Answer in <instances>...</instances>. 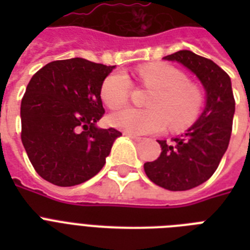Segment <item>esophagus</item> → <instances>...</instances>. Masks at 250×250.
<instances>
[{
  "mask_svg": "<svg viewBox=\"0 0 250 250\" xmlns=\"http://www.w3.org/2000/svg\"><path fill=\"white\" fill-rule=\"evenodd\" d=\"M123 135H125V136L131 137V139H133L135 141H141V137L136 136V135H132V133H128V132H125Z\"/></svg>",
  "mask_w": 250,
  "mask_h": 250,
  "instance_id": "obj_1",
  "label": "esophagus"
}]
</instances>
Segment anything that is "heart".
<instances>
[{"mask_svg":"<svg viewBox=\"0 0 250 250\" xmlns=\"http://www.w3.org/2000/svg\"><path fill=\"white\" fill-rule=\"evenodd\" d=\"M143 84L154 89L148 110L125 109L110 117V123L132 135L162 132L170 122L171 129L180 131L192 125L204 101L201 89L187 82V76L174 66L165 63L145 64L137 71ZM131 80L125 72H113L101 85V98L109 109L125 105L131 93Z\"/></svg>","mask_w":250,"mask_h":250,"instance_id":"heart-1","label":"heart"}]
</instances>
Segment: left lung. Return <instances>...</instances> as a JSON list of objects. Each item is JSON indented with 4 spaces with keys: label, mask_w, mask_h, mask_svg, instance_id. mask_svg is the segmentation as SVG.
Here are the masks:
<instances>
[{
    "label": "left lung",
    "mask_w": 250,
    "mask_h": 250,
    "mask_svg": "<svg viewBox=\"0 0 250 250\" xmlns=\"http://www.w3.org/2000/svg\"><path fill=\"white\" fill-rule=\"evenodd\" d=\"M164 60L179 62L197 76L205 88L206 106L184 135L171 139V143L158 140L162 152L156 161L144 164V170L165 189L188 190L215 172L229 148L235 98L229 76L211 60L190 50H179Z\"/></svg>",
    "instance_id": "8db88e82"
}]
</instances>
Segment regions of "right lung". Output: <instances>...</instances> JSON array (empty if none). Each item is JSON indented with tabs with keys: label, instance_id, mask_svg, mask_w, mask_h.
I'll return each instance as SVG.
<instances>
[{
	"label": "right lung",
	"instance_id": "1",
	"mask_svg": "<svg viewBox=\"0 0 250 250\" xmlns=\"http://www.w3.org/2000/svg\"><path fill=\"white\" fill-rule=\"evenodd\" d=\"M115 66L84 58L53 61L32 76L21 98V143L33 168L58 187L82 184L98 174L115 128H98L105 109L101 85Z\"/></svg>",
	"mask_w": 250,
	"mask_h": 250
}]
</instances>
